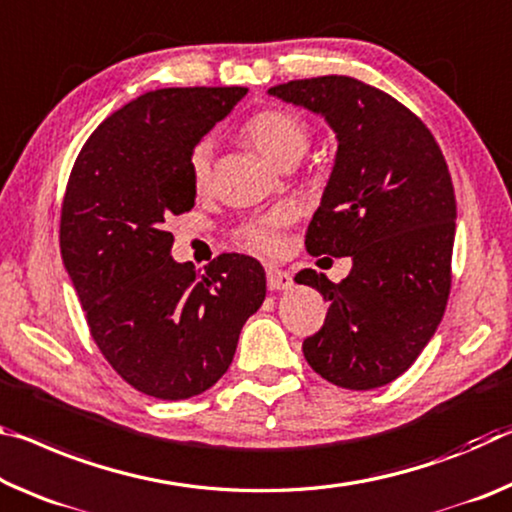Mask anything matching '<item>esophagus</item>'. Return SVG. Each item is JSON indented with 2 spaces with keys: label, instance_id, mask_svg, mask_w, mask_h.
Returning <instances> with one entry per match:
<instances>
[{
  "label": "esophagus",
  "instance_id": "esophagus-1",
  "mask_svg": "<svg viewBox=\"0 0 512 512\" xmlns=\"http://www.w3.org/2000/svg\"><path fill=\"white\" fill-rule=\"evenodd\" d=\"M266 285L271 291H287L294 287V278L285 269H278V266H269L266 269Z\"/></svg>",
  "mask_w": 512,
  "mask_h": 512
}]
</instances>
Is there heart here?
I'll use <instances>...</instances> for the list:
<instances>
[{
    "instance_id": "heart-1",
    "label": "heart",
    "mask_w": 512,
    "mask_h": 512,
    "mask_svg": "<svg viewBox=\"0 0 512 512\" xmlns=\"http://www.w3.org/2000/svg\"><path fill=\"white\" fill-rule=\"evenodd\" d=\"M243 139L264 154L275 166L287 164L303 157L310 145V125L287 109H264L250 116L241 129ZM214 150L209 141H200L191 150L189 175L196 189H205L212 177ZM291 212L285 207L273 209L269 214L250 218L239 227L237 237L243 246L257 253H273L280 248L282 230L289 225Z\"/></svg>"
}]
</instances>
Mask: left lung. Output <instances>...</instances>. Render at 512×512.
<instances>
[{
	"mask_svg": "<svg viewBox=\"0 0 512 512\" xmlns=\"http://www.w3.org/2000/svg\"><path fill=\"white\" fill-rule=\"evenodd\" d=\"M321 113L337 157L307 227L310 255L351 257L342 282L303 269L298 285L328 300V316L303 342L310 367L332 385L373 389L419 358L451 291L456 193L440 145L392 95L344 75L269 88Z\"/></svg>",
	"mask_w": 512,
	"mask_h": 512,
	"instance_id": "obj_1",
	"label": "left lung"
}]
</instances>
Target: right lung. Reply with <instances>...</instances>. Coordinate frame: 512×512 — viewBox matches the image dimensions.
<instances>
[{"mask_svg": "<svg viewBox=\"0 0 512 512\" xmlns=\"http://www.w3.org/2000/svg\"><path fill=\"white\" fill-rule=\"evenodd\" d=\"M248 88H159L104 120L72 166L61 257L104 358L161 401L212 387L266 296L257 259L218 255L205 271L170 257V216L189 212V157Z\"/></svg>", "mask_w": 512, "mask_h": 512, "instance_id": "right-lung-1", "label": "right lung"}]
</instances>
